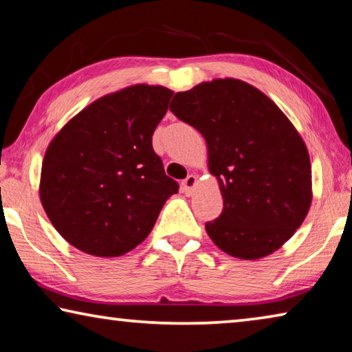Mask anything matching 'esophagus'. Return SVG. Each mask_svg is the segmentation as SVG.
<instances>
[{
    "label": "esophagus",
    "instance_id": "34e87169",
    "mask_svg": "<svg viewBox=\"0 0 352 352\" xmlns=\"http://www.w3.org/2000/svg\"><path fill=\"white\" fill-rule=\"evenodd\" d=\"M195 184H197V177H195V175H188V177L183 180V183H182L183 192L189 195L190 192H192V189H194Z\"/></svg>",
    "mask_w": 352,
    "mask_h": 352
}]
</instances>
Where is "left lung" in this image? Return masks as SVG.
<instances>
[{
    "mask_svg": "<svg viewBox=\"0 0 352 352\" xmlns=\"http://www.w3.org/2000/svg\"><path fill=\"white\" fill-rule=\"evenodd\" d=\"M169 110L206 141L223 197L222 214L205 223L211 241L245 261L281 248L312 204L311 158L289 118L239 79L201 82L177 93Z\"/></svg>",
    "mask_w": 352,
    "mask_h": 352,
    "instance_id": "obj_1",
    "label": "left lung"
}]
</instances>
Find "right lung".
I'll list each match as a JSON object with an SVG mask.
<instances>
[{
	"label": "right lung",
	"mask_w": 352,
	"mask_h": 352,
	"mask_svg": "<svg viewBox=\"0 0 352 352\" xmlns=\"http://www.w3.org/2000/svg\"><path fill=\"white\" fill-rule=\"evenodd\" d=\"M174 91L138 83L94 100L46 148L40 200L65 241L116 258L146 239L178 192L153 152L152 135Z\"/></svg>",
	"instance_id": "right-lung-1"
}]
</instances>
